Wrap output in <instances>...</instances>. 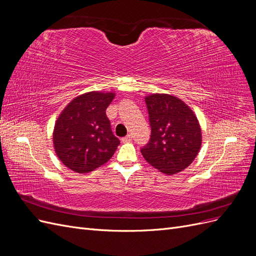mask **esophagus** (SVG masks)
I'll use <instances>...</instances> for the list:
<instances>
[{
  "instance_id": "esophagus-1",
  "label": "esophagus",
  "mask_w": 256,
  "mask_h": 256,
  "mask_svg": "<svg viewBox=\"0 0 256 256\" xmlns=\"http://www.w3.org/2000/svg\"><path fill=\"white\" fill-rule=\"evenodd\" d=\"M131 140H132V136H131V134H127L126 136H124V138H122V142L126 143V142H130Z\"/></svg>"
}]
</instances>
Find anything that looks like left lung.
<instances>
[{
	"label": "left lung",
	"mask_w": 256,
	"mask_h": 256,
	"mask_svg": "<svg viewBox=\"0 0 256 256\" xmlns=\"http://www.w3.org/2000/svg\"><path fill=\"white\" fill-rule=\"evenodd\" d=\"M150 126V141L141 148L145 160L172 175L194 160L202 144L196 116L180 99L168 94L145 98Z\"/></svg>",
	"instance_id": "1"
}]
</instances>
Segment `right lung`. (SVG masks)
Returning a JSON list of instances; mask_svg holds the SVG:
<instances>
[{
	"instance_id": "obj_1",
	"label": "right lung",
	"mask_w": 256,
	"mask_h": 256,
	"mask_svg": "<svg viewBox=\"0 0 256 256\" xmlns=\"http://www.w3.org/2000/svg\"><path fill=\"white\" fill-rule=\"evenodd\" d=\"M113 92H90L74 98L56 122L53 144L58 157L76 173H88L109 161L120 140L106 110Z\"/></svg>"
}]
</instances>
